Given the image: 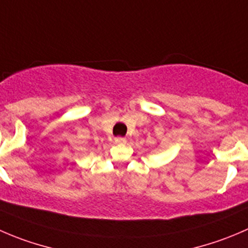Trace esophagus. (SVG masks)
I'll return each instance as SVG.
<instances>
[{
  "label": "esophagus",
  "instance_id": "esophagus-1",
  "mask_svg": "<svg viewBox=\"0 0 248 248\" xmlns=\"http://www.w3.org/2000/svg\"><path fill=\"white\" fill-rule=\"evenodd\" d=\"M127 139L124 138V137H117V138H115V143L116 144H126Z\"/></svg>",
  "mask_w": 248,
  "mask_h": 248
}]
</instances>
